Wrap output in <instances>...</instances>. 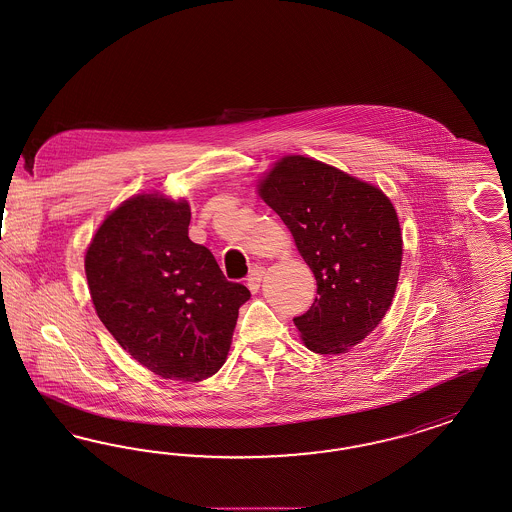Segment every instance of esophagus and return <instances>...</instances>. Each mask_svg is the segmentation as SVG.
I'll use <instances>...</instances> for the list:
<instances>
[{"mask_svg": "<svg viewBox=\"0 0 512 512\" xmlns=\"http://www.w3.org/2000/svg\"><path fill=\"white\" fill-rule=\"evenodd\" d=\"M263 276H265V266L255 265L249 270V274H247V287H249L253 293H257Z\"/></svg>", "mask_w": 512, "mask_h": 512, "instance_id": "1", "label": "esophagus"}]
</instances>
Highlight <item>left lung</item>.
I'll return each mask as SVG.
<instances>
[{
    "label": "left lung",
    "mask_w": 512,
    "mask_h": 512,
    "mask_svg": "<svg viewBox=\"0 0 512 512\" xmlns=\"http://www.w3.org/2000/svg\"><path fill=\"white\" fill-rule=\"evenodd\" d=\"M259 191L318 282L310 310L293 318L308 350L346 352L380 323L395 295L403 238L393 204L369 183L300 155L280 160Z\"/></svg>",
    "instance_id": "left-lung-1"
}]
</instances>
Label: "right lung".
<instances>
[{
  "label": "right lung",
  "mask_w": 512,
  "mask_h": 512,
  "mask_svg": "<svg viewBox=\"0 0 512 512\" xmlns=\"http://www.w3.org/2000/svg\"><path fill=\"white\" fill-rule=\"evenodd\" d=\"M191 210L157 194L121 204L92 238L85 272L96 314L149 371L196 382L219 371L251 293L189 238Z\"/></svg>",
  "instance_id": "obj_1"
}]
</instances>
